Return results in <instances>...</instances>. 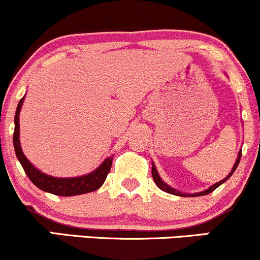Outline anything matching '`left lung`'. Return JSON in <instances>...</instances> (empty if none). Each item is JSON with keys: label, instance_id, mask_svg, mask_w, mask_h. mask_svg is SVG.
<instances>
[{"label": "left lung", "instance_id": "left-lung-1", "mask_svg": "<svg viewBox=\"0 0 260 260\" xmlns=\"http://www.w3.org/2000/svg\"><path fill=\"white\" fill-rule=\"evenodd\" d=\"M241 154H242V148H241L240 151H238L237 159H236V162H235V165H233V167H232V169H231V172H230V173L227 174V177H226V178H223V179H222V180H220V182L215 183V184H212L211 186H209V188H208V189H205V190L199 191V193H194V194L182 193V191H179V190H177V189L172 188V186H171V185H168L167 183L163 182L162 178L159 177L158 171H157L156 166H154V163H153V162H152V177H153V180H154V183H156V184H157V186H158L159 189H162L163 191H166V193H169V194L177 195V197H203V195H206V194L212 193V191H214L215 189L218 188V186H220L221 184H222V183L226 182V180L229 179V178L232 176L233 172L236 171V168L238 167V163H240V161H241Z\"/></svg>", "mask_w": 260, "mask_h": 260}]
</instances>
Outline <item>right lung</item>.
Here are the masks:
<instances>
[{
	"label": "right lung",
	"instance_id": "obj_1",
	"mask_svg": "<svg viewBox=\"0 0 260 260\" xmlns=\"http://www.w3.org/2000/svg\"><path fill=\"white\" fill-rule=\"evenodd\" d=\"M25 95L19 101L18 107H17L16 115H14V133H13V146L16 151V156L22 165L23 169L27 173L29 179L31 180L34 185L42 189L43 191L50 193L54 195H60V197H75V195H81L91 191L97 190L106 182V178L109 173L110 167H112L113 156L107 157L98 168L88 174L80 177L72 178H59L48 176L39 171L36 166L31 165L29 159L23 153L22 146L19 141V113L22 109L23 102H24Z\"/></svg>",
	"mask_w": 260,
	"mask_h": 260
}]
</instances>
